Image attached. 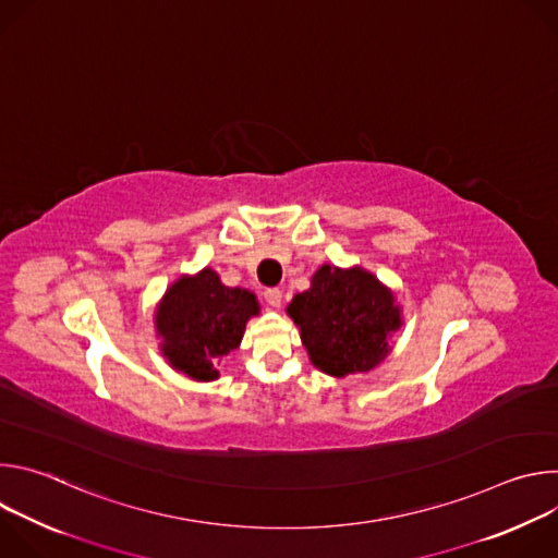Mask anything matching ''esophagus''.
Returning <instances> with one entry per match:
<instances>
[{
  "mask_svg": "<svg viewBox=\"0 0 558 558\" xmlns=\"http://www.w3.org/2000/svg\"><path fill=\"white\" fill-rule=\"evenodd\" d=\"M265 300H267V304L269 306H274V308H278L280 306V302H282V291L280 289H265Z\"/></svg>",
  "mask_w": 558,
  "mask_h": 558,
  "instance_id": "obj_1",
  "label": "esophagus"
}]
</instances>
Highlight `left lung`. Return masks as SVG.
I'll use <instances>...</instances> for the list:
<instances>
[{
  "instance_id": "8db88e82",
  "label": "left lung",
  "mask_w": 558,
  "mask_h": 558,
  "mask_svg": "<svg viewBox=\"0 0 558 558\" xmlns=\"http://www.w3.org/2000/svg\"><path fill=\"white\" fill-rule=\"evenodd\" d=\"M287 313L313 366L333 377L375 368L390 351V333L402 327L392 291L362 267L323 265Z\"/></svg>"
}]
</instances>
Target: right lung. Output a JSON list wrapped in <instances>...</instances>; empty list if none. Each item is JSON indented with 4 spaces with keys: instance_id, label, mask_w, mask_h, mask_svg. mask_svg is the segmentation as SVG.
I'll use <instances>...</instances> for the list:
<instances>
[{
    "instance_id": "right-lung-1",
    "label": "right lung",
    "mask_w": 558,
    "mask_h": 558,
    "mask_svg": "<svg viewBox=\"0 0 558 558\" xmlns=\"http://www.w3.org/2000/svg\"><path fill=\"white\" fill-rule=\"evenodd\" d=\"M258 313L260 304L252 291L225 287L220 276L205 267L166 291L154 323L170 366L196 381H209L218 377L216 362L238 349L247 320Z\"/></svg>"
}]
</instances>
